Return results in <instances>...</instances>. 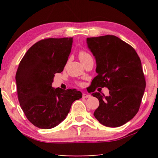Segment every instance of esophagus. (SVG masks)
Here are the masks:
<instances>
[{
    "instance_id": "34e87169",
    "label": "esophagus",
    "mask_w": 158,
    "mask_h": 158,
    "mask_svg": "<svg viewBox=\"0 0 158 158\" xmlns=\"http://www.w3.org/2000/svg\"><path fill=\"white\" fill-rule=\"evenodd\" d=\"M83 98H90V95H89V94H86V93H84V94H83Z\"/></svg>"
}]
</instances>
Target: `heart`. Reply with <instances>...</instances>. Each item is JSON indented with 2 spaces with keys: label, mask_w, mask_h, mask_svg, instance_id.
Instances as JSON below:
<instances>
[{
  "label": "heart",
  "mask_w": 158,
  "mask_h": 158,
  "mask_svg": "<svg viewBox=\"0 0 158 158\" xmlns=\"http://www.w3.org/2000/svg\"><path fill=\"white\" fill-rule=\"evenodd\" d=\"M90 56V55L89 54V53H87L86 52H84V51H81V52H80L79 53V58L80 60L85 59V58H89Z\"/></svg>",
  "instance_id": "b5f03b06"
}]
</instances>
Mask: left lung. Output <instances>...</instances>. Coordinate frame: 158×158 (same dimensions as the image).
<instances>
[{
	"label": "left lung",
	"instance_id": "obj_1",
	"mask_svg": "<svg viewBox=\"0 0 158 158\" xmlns=\"http://www.w3.org/2000/svg\"><path fill=\"white\" fill-rule=\"evenodd\" d=\"M86 41L97 65L93 91L98 87L109 90L108 96L92 93L100 102L93 115L105 126L120 127L132 119L140 107L146 88L141 60L132 46L116 36L88 37Z\"/></svg>",
	"mask_w": 158,
	"mask_h": 158
}]
</instances>
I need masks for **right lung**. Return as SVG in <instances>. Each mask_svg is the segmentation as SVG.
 I'll return each instance as SVG.
<instances>
[{
	"mask_svg": "<svg viewBox=\"0 0 158 158\" xmlns=\"http://www.w3.org/2000/svg\"><path fill=\"white\" fill-rule=\"evenodd\" d=\"M73 37L47 38L34 44L23 56L16 73L19 102L32 124L51 129L60 123L73 102L82 98L76 89L52 86L56 73L63 72Z\"/></svg>",
	"mask_w": 158,
	"mask_h": 158,
	"instance_id": "right-lung-1",
	"label": "right lung"
}]
</instances>
